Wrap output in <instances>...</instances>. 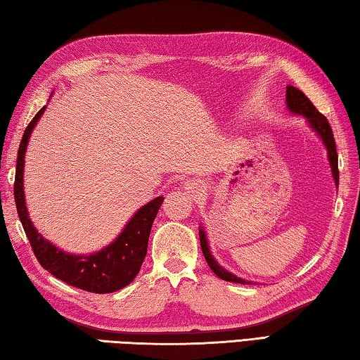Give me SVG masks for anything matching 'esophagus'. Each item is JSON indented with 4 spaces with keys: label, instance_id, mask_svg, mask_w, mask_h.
Returning <instances> with one entry per match:
<instances>
[{
    "label": "esophagus",
    "instance_id": "34e87169",
    "mask_svg": "<svg viewBox=\"0 0 360 360\" xmlns=\"http://www.w3.org/2000/svg\"><path fill=\"white\" fill-rule=\"evenodd\" d=\"M186 193L194 199H202L205 195V183L200 180H189L185 183Z\"/></svg>",
    "mask_w": 360,
    "mask_h": 360
}]
</instances>
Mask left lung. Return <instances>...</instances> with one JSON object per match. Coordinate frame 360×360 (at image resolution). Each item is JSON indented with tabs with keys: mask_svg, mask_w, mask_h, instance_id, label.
<instances>
[{
	"mask_svg": "<svg viewBox=\"0 0 360 360\" xmlns=\"http://www.w3.org/2000/svg\"><path fill=\"white\" fill-rule=\"evenodd\" d=\"M287 108L290 112L297 114V116H304L307 120V124L310 125L311 130H314L318 136L321 138L323 144L326 146L328 150V158H329V165L332 169V177L335 180V185L338 186V155H337V148H335V141H334V133H332V128L329 125L328 119L323 116V114L316 110L314 103L306 97V94L301 92L297 87L293 86H287ZM199 238H200V248L203 257L208 263L210 269L219 277L222 281L227 282H235V283H252L241 279V277H236L235 274L229 273L227 269H224L221 264L214 260V257L210 252L208 248V241H207V235L205 230L202 227L199 229Z\"/></svg>",
	"mask_w": 360,
	"mask_h": 360,
	"instance_id": "obj_1",
	"label": "left lung"
}]
</instances>
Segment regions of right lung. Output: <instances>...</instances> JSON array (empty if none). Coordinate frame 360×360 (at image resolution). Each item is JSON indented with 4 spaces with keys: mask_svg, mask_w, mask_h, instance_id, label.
I'll return each mask as SVG.
<instances>
[{
    "mask_svg": "<svg viewBox=\"0 0 360 360\" xmlns=\"http://www.w3.org/2000/svg\"><path fill=\"white\" fill-rule=\"evenodd\" d=\"M45 108L46 106H44L26 127L18 147L15 183H13V199H15L18 218L22 221L26 236H28L32 252L44 269L72 287L91 291V293H112V291L127 287L139 273L141 264L147 254L152 224L157 218L162 198L160 195L141 207L128 221L117 238L106 248L100 249L98 252L75 255L64 252L53 243L45 240L32 226L28 210H26L23 191L26 147H28L31 133L37 120L42 117Z\"/></svg>",
    "mask_w": 360,
    "mask_h": 360,
    "instance_id": "add662e5",
    "label": "right lung"
}]
</instances>
